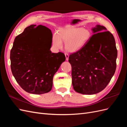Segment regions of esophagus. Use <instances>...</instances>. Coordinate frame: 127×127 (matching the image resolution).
<instances>
[{
	"instance_id": "1",
	"label": "esophagus",
	"mask_w": 127,
	"mask_h": 127,
	"mask_svg": "<svg viewBox=\"0 0 127 127\" xmlns=\"http://www.w3.org/2000/svg\"><path fill=\"white\" fill-rule=\"evenodd\" d=\"M64 55H65V57H66V60H68V59H69V55L68 54V53H64Z\"/></svg>"
}]
</instances>
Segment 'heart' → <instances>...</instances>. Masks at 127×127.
I'll return each instance as SVG.
<instances>
[{"label":"heart","mask_w":127,"mask_h":127,"mask_svg":"<svg viewBox=\"0 0 127 127\" xmlns=\"http://www.w3.org/2000/svg\"><path fill=\"white\" fill-rule=\"evenodd\" d=\"M90 30L85 28H63L58 33L53 34L52 43L56 48H61L65 42V49L68 51L75 52L83 48L91 37Z\"/></svg>","instance_id":"1"}]
</instances>
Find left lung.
I'll return each mask as SVG.
<instances>
[{"label":"left lung","mask_w":127,"mask_h":127,"mask_svg":"<svg viewBox=\"0 0 127 127\" xmlns=\"http://www.w3.org/2000/svg\"><path fill=\"white\" fill-rule=\"evenodd\" d=\"M106 30L100 25L93 27V34L86 45L69 57L73 88L78 93H99L106 87L116 71V41Z\"/></svg>","instance_id":"obj_1"}]
</instances>
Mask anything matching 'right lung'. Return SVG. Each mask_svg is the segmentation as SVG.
<instances>
[{
  "label": "right lung",
  "mask_w": 127,
  "mask_h": 127,
  "mask_svg": "<svg viewBox=\"0 0 127 127\" xmlns=\"http://www.w3.org/2000/svg\"><path fill=\"white\" fill-rule=\"evenodd\" d=\"M36 25L25 29L15 37L10 51L12 74L25 91L33 94L47 93L52 89L53 78L66 60L62 52L52 53L51 31L42 25L41 32Z\"/></svg>",
  "instance_id": "1"
}]
</instances>
